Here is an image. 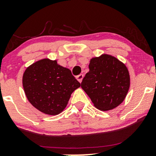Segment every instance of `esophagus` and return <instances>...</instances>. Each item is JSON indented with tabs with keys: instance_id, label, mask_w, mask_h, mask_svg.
<instances>
[{
	"instance_id": "esophagus-1",
	"label": "esophagus",
	"mask_w": 156,
	"mask_h": 156,
	"mask_svg": "<svg viewBox=\"0 0 156 156\" xmlns=\"http://www.w3.org/2000/svg\"><path fill=\"white\" fill-rule=\"evenodd\" d=\"M76 78H77V80L80 82V83H81L82 80H83V74L78 75V76L76 77Z\"/></svg>"
}]
</instances>
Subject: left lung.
I'll return each mask as SVG.
<instances>
[{"instance_id": "8db88e82", "label": "left lung", "mask_w": 156, "mask_h": 156, "mask_svg": "<svg viewBox=\"0 0 156 156\" xmlns=\"http://www.w3.org/2000/svg\"><path fill=\"white\" fill-rule=\"evenodd\" d=\"M89 68L81 88L94 106L109 111L120 105L130 88V75L125 64L116 57L102 54L91 58Z\"/></svg>"}]
</instances>
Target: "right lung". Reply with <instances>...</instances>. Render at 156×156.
<instances>
[{
    "label": "right lung",
    "instance_id": "1",
    "mask_svg": "<svg viewBox=\"0 0 156 156\" xmlns=\"http://www.w3.org/2000/svg\"><path fill=\"white\" fill-rule=\"evenodd\" d=\"M25 94L34 108L48 115H57L67 106L72 93L80 83L70 69L49 58L34 62L23 76Z\"/></svg>",
    "mask_w": 156,
    "mask_h": 156
}]
</instances>
